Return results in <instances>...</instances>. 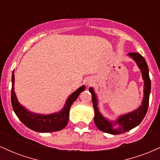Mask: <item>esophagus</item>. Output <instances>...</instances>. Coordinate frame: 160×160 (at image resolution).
Wrapping results in <instances>:
<instances>
[{"label": "esophagus", "mask_w": 160, "mask_h": 160, "mask_svg": "<svg viewBox=\"0 0 160 160\" xmlns=\"http://www.w3.org/2000/svg\"><path fill=\"white\" fill-rule=\"evenodd\" d=\"M92 82H93V80H92V79H88V80L86 81V83L87 86H90Z\"/></svg>", "instance_id": "34e87169"}]
</instances>
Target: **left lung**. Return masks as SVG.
Listing matches in <instances>:
<instances>
[{
	"label": "left lung",
	"mask_w": 160,
	"mask_h": 160,
	"mask_svg": "<svg viewBox=\"0 0 160 160\" xmlns=\"http://www.w3.org/2000/svg\"><path fill=\"white\" fill-rule=\"evenodd\" d=\"M128 56L132 58L139 69L141 70L142 79L144 80V97H143L141 104L137 109L128 112L126 114L119 116L115 120H109L104 117L102 113L99 111L98 107V101L94 89L92 87H89V91L92 94V104L94 107L95 123L99 130L104 132L111 134V135H120V134L126 132L131 130L132 128L138 126L144 118L148 111V104H149L151 82L150 80L148 64L144 57L139 53L131 52L128 53Z\"/></svg>",
	"instance_id": "1"
}]
</instances>
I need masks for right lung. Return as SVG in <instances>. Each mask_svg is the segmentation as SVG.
I'll return each instance as SVG.
<instances>
[{
  "label": "right lung",
  "mask_w": 160,
  "mask_h": 160,
  "mask_svg": "<svg viewBox=\"0 0 160 160\" xmlns=\"http://www.w3.org/2000/svg\"><path fill=\"white\" fill-rule=\"evenodd\" d=\"M14 83L15 77L13 71L12 74L11 90V102L13 111L25 126L38 132H52L63 129L68 122L69 111L71 104L78 98L79 95L86 89V86L82 85L70 95L61 111L50 114H40L28 111L19 103L14 91Z\"/></svg>",
  "instance_id": "1"
}]
</instances>
